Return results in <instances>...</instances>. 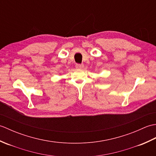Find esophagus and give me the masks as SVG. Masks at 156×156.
Here are the masks:
<instances>
[{
	"instance_id": "obj_1",
	"label": "esophagus",
	"mask_w": 156,
	"mask_h": 156,
	"mask_svg": "<svg viewBox=\"0 0 156 156\" xmlns=\"http://www.w3.org/2000/svg\"><path fill=\"white\" fill-rule=\"evenodd\" d=\"M84 67V65L83 64H77L76 65V68H82Z\"/></svg>"
}]
</instances>
